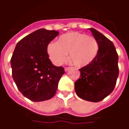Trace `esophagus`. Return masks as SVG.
I'll return each instance as SVG.
<instances>
[{
  "mask_svg": "<svg viewBox=\"0 0 129 129\" xmlns=\"http://www.w3.org/2000/svg\"><path fill=\"white\" fill-rule=\"evenodd\" d=\"M70 69H71V67H65L64 68V71H69Z\"/></svg>",
  "mask_w": 129,
  "mask_h": 129,
  "instance_id": "1",
  "label": "esophagus"
}]
</instances>
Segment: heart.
Returning <instances> with one entry per match:
<instances>
[{
    "label": "heart",
    "mask_w": 129,
    "mask_h": 129,
    "mask_svg": "<svg viewBox=\"0 0 129 129\" xmlns=\"http://www.w3.org/2000/svg\"><path fill=\"white\" fill-rule=\"evenodd\" d=\"M47 50L51 60L57 65L67 61L69 52L71 61L75 65L85 67L96 58L99 45L94 37L83 33L71 32L62 35L56 43H50Z\"/></svg>",
    "instance_id": "1"
}]
</instances>
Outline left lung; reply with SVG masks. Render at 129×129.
<instances>
[{"label":"left lung","mask_w":129,"mask_h":129,"mask_svg":"<svg viewBox=\"0 0 129 129\" xmlns=\"http://www.w3.org/2000/svg\"><path fill=\"white\" fill-rule=\"evenodd\" d=\"M89 29L98 43V54L91 63L79 69L81 77L75 82V90L83 100L98 102L115 87L119 74L118 55L109 39L95 29Z\"/></svg>","instance_id":"1"}]
</instances>
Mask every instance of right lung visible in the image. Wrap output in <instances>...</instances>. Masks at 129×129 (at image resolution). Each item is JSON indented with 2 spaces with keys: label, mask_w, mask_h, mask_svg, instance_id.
<instances>
[{
  "label": "right lung",
  "mask_w": 129,
  "mask_h": 129,
  "mask_svg": "<svg viewBox=\"0 0 129 129\" xmlns=\"http://www.w3.org/2000/svg\"><path fill=\"white\" fill-rule=\"evenodd\" d=\"M54 30L40 29L16 45L11 64L12 76L18 89L34 102L50 100L55 95L62 67H56L49 58V43L58 35Z\"/></svg>",
  "instance_id": "right-lung-1"
}]
</instances>
